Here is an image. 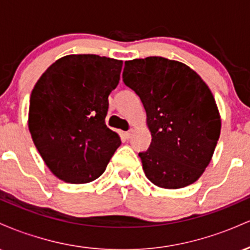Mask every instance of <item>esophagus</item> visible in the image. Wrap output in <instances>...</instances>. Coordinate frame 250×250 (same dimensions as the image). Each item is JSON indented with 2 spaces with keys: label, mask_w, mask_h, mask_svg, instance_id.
Wrapping results in <instances>:
<instances>
[{
  "label": "esophagus",
  "mask_w": 250,
  "mask_h": 250,
  "mask_svg": "<svg viewBox=\"0 0 250 250\" xmlns=\"http://www.w3.org/2000/svg\"><path fill=\"white\" fill-rule=\"evenodd\" d=\"M133 134H134V129H130V130L125 131V139H127V140H129V139H130L131 135H133Z\"/></svg>",
  "instance_id": "esophagus-1"
}]
</instances>
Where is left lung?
<instances>
[{"label":"left lung","mask_w":250,"mask_h":250,"mask_svg":"<svg viewBox=\"0 0 250 250\" xmlns=\"http://www.w3.org/2000/svg\"><path fill=\"white\" fill-rule=\"evenodd\" d=\"M122 76L147 114L151 143L139 154L147 179L166 189L199 180L221 131L219 109L206 82L185 63L161 56L125 61Z\"/></svg>","instance_id":"8db88e82"}]
</instances>
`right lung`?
I'll list each match as a JSON object with an SVG mask.
<instances>
[{"instance_id":"1","label":"right lung","mask_w":250,"mask_h":250,"mask_svg":"<svg viewBox=\"0 0 250 250\" xmlns=\"http://www.w3.org/2000/svg\"><path fill=\"white\" fill-rule=\"evenodd\" d=\"M121 60L80 54L59 59L30 95L28 127L50 171L68 183H88L121 145L105 125L108 96L119 84Z\"/></svg>"}]
</instances>
